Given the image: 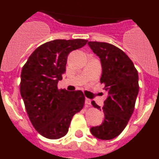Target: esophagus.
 <instances>
[{
  "mask_svg": "<svg viewBox=\"0 0 159 159\" xmlns=\"http://www.w3.org/2000/svg\"><path fill=\"white\" fill-rule=\"evenodd\" d=\"M91 102H92V100H91V99H88V98L85 99V103H86L87 105H91Z\"/></svg>",
  "mask_w": 159,
  "mask_h": 159,
  "instance_id": "obj_1",
  "label": "esophagus"
}]
</instances>
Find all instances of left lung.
<instances>
[{"label": "left lung", "instance_id": "obj_1", "mask_svg": "<svg viewBox=\"0 0 159 159\" xmlns=\"http://www.w3.org/2000/svg\"><path fill=\"white\" fill-rule=\"evenodd\" d=\"M88 44L100 59V82L108 92L102 108L92 102L105 118L102 124L91 128V133L99 139L110 140L121 134L134 111L139 89L138 71L127 55L113 44L97 41Z\"/></svg>", "mask_w": 159, "mask_h": 159}]
</instances>
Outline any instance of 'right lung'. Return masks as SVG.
Segmentation results:
<instances>
[{
  "label": "right lung",
  "mask_w": 159,
  "mask_h": 159,
  "mask_svg": "<svg viewBox=\"0 0 159 159\" xmlns=\"http://www.w3.org/2000/svg\"><path fill=\"white\" fill-rule=\"evenodd\" d=\"M88 40H55L35 50L22 67L20 91L34 128L42 136L58 139L68 131L73 116L84 107L81 91L59 90L67 56Z\"/></svg>",
  "instance_id": "add662e5"
}]
</instances>
